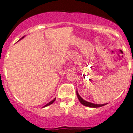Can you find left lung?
I'll return each mask as SVG.
<instances>
[{
    "label": "left lung",
    "mask_w": 133,
    "mask_h": 133,
    "mask_svg": "<svg viewBox=\"0 0 133 133\" xmlns=\"http://www.w3.org/2000/svg\"><path fill=\"white\" fill-rule=\"evenodd\" d=\"M76 94H77V98H78V99H79V102H81V103H82L83 105H84V106H86V107H90V108H98V107H103V106H104V105H107V103L95 104V103H91V102H89L86 101V100H84V99H83L82 97L80 96L79 93H78L77 90H76Z\"/></svg>",
    "instance_id": "8db88e82"
}]
</instances>
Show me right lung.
<instances>
[{"label": "right lung", "instance_id": "obj_1", "mask_svg": "<svg viewBox=\"0 0 133 133\" xmlns=\"http://www.w3.org/2000/svg\"><path fill=\"white\" fill-rule=\"evenodd\" d=\"M25 36H23V37H22V38H20V39H23V38L24 37H25ZM55 100H56V98H54L53 99V100H51V101L50 102H49V103H47V104H46V105H44V107H48V106H49V105H51V104H52V103H54V101H55Z\"/></svg>", "mask_w": 133, "mask_h": 133}]
</instances>
